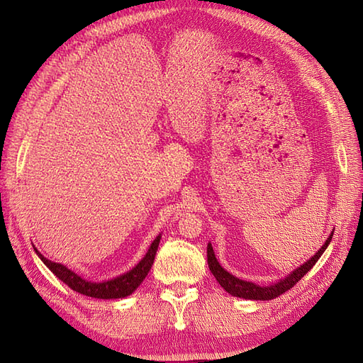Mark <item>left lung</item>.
<instances>
[{"mask_svg":"<svg viewBox=\"0 0 363 363\" xmlns=\"http://www.w3.org/2000/svg\"><path fill=\"white\" fill-rule=\"evenodd\" d=\"M334 235V230L330 233L329 238L326 240V243L321 246L318 252L313 254V257H311L309 260L303 264L301 267H298L295 272H291L287 277H284L279 282H274L272 285H257L250 281H242L238 277L233 276L230 273H228L225 268H223L217 257H215V252L212 245H207V264H209V268L212 274L215 276V279L218 281V284L225 289L228 293H230L233 296H238V298H245V299H254V301H268V299H274L277 296H281L282 293H285L287 290H290L293 285H295L301 277H303L309 269L317 264V260L321 257V254L326 251V248L330 243V238Z\"/></svg>","mask_w":363,"mask_h":363,"instance_id":"8db88e82","label":"left lung"}]
</instances>
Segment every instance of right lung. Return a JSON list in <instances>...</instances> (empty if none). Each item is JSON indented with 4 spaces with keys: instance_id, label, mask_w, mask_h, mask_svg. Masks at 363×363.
<instances>
[{
    "instance_id": "1",
    "label": "right lung",
    "mask_w": 363,
    "mask_h": 363,
    "mask_svg": "<svg viewBox=\"0 0 363 363\" xmlns=\"http://www.w3.org/2000/svg\"><path fill=\"white\" fill-rule=\"evenodd\" d=\"M159 242H160V234L156 237V240L151 243L148 252H146V256L140 262H138V264L133 269H129L128 273L121 274L118 277H115V279L104 281V282H90V281L82 279L81 276L72 272V269H68L65 265L57 264V262H51L46 257H43L37 250L35 251L38 254V257L42 259L43 264L48 267L60 281L65 282L72 290L81 293V295L91 296V298L117 299V298L129 296L130 293H134L138 285L143 282L146 274L150 273V269L152 267L154 257H156V252H157Z\"/></svg>"
}]
</instances>
